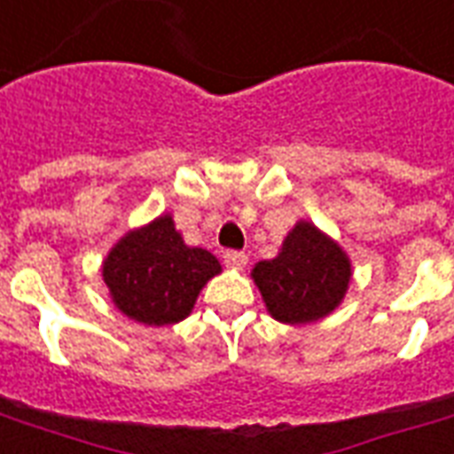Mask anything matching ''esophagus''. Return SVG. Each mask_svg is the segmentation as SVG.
<instances>
[{"mask_svg": "<svg viewBox=\"0 0 454 454\" xmlns=\"http://www.w3.org/2000/svg\"><path fill=\"white\" fill-rule=\"evenodd\" d=\"M223 262H226L228 267H233V270H243L245 264H247V254L240 253V250H226Z\"/></svg>", "mask_w": 454, "mask_h": 454, "instance_id": "1", "label": "esophagus"}]
</instances>
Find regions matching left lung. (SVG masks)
I'll return each instance as SVG.
<instances>
[{"label":"left lung","instance_id":"1","mask_svg":"<svg viewBox=\"0 0 454 454\" xmlns=\"http://www.w3.org/2000/svg\"><path fill=\"white\" fill-rule=\"evenodd\" d=\"M253 278L271 317L303 325L330 315L341 303L351 264L334 240L301 221L286 236L281 253L254 267Z\"/></svg>","mask_w":454,"mask_h":454}]
</instances>
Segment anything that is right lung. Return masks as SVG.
I'll list each match as a JSON object with an SVG mask.
<instances>
[{"label": "right lung", "mask_w": 454, "mask_h": 454, "mask_svg": "<svg viewBox=\"0 0 454 454\" xmlns=\"http://www.w3.org/2000/svg\"><path fill=\"white\" fill-rule=\"evenodd\" d=\"M218 271L214 254L183 243L170 216L127 233L103 264L117 308L151 327L184 320L201 286Z\"/></svg>", "instance_id": "right-lung-1"}]
</instances>
